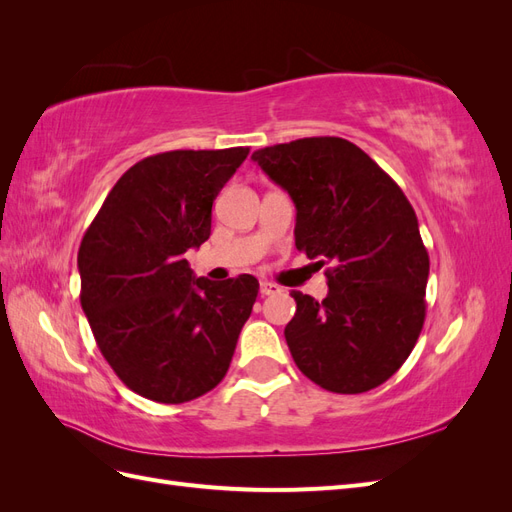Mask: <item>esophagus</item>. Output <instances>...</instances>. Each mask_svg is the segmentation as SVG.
<instances>
[{
	"mask_svg": "<svg viewBox=\"0 0 512 512\" xmlns=\"http://www.w3.org/2000/svg\"><path fill=\"white\" fill-rule=\"evenodd\" d=\"M277 292H282V288L277 286V284H273V282H262L260 284V294H262V297H269V294H277Z\"/></svg>",
	"mask_w": 512,
	"mask_h": 512,
	"instance_id": "esophagus-1",
	"label": "esophagus"
}]
</instances>
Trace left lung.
I'll list each match as a JSON object with an SVG mask.
<instances>
[{
	"mask_svg": "<svg viewBox=\"0 0 512 512\" xmlns=\"http://www.w3.org/2000/svg\"><path fill=\"white\" fill-rule=\"evenodd\" d=\"M252 160L297 207V250L327 265V299L290 292L294 363L331 393L376 389L406 363L425 322L429 254L410 200L346 138H299Z\"/></svg>",
	"mask_w": 512,
	"mask_h": 512,
	"instance_id": "1",
	"label": "left lung"
}]
</instances>
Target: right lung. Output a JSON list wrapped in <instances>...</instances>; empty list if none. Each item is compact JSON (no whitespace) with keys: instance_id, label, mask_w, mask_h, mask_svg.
<instances>
[{"instance_id":"right-lung-1","label":"right lung","mask_w":512,"mask_h":512,"mask_svg":"<svg viewBox=\"0 0 512 512\" xmlns=\"http://www.w3.org/2000/svg\"><path fill=\"white\" fill-rule=\"evenodd\" d=\"M250 147L177 149L136 162L79 247L81 305L130 391L183 404L222 382L258 297L254 275L209 282L183 254L211 235L215 196Z\"/></svg>"}]
</instances>
